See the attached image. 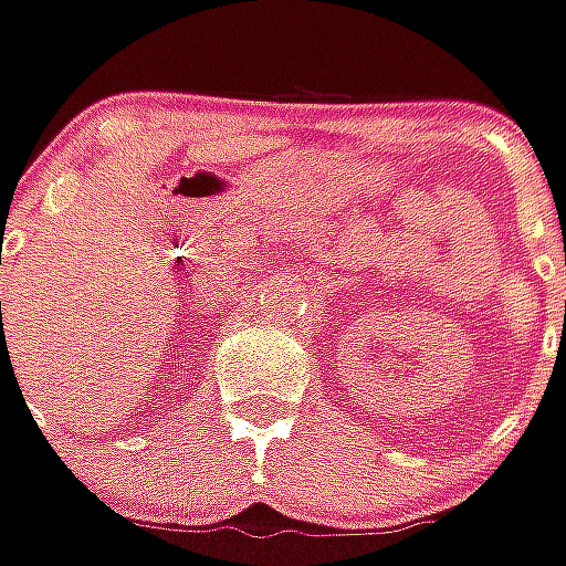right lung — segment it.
<instances>
[{
    "label": "right lung",
    "mask_w": 566,
    "mask_h": 566,
    "mask_svg": "<svg viewBox=\"0 0 566 566\" xmlns=\"http://www.w3.org/2000/svg\"><path fill=\"white\" fill-rule=\"evenodd\" d=\"M0 307H2V304H0Z\"/></svg>",
    "instance_id": "1"
}]
</instances>
